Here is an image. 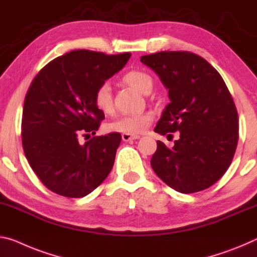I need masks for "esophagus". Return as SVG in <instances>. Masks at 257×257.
<instances>
[{
	"label": "esophagus",
	"mask_w": 257,
	"mask_h": 257,
	"mask_svg": "<svg viewBox=\"0 0 257 257\" xmlns=\"http://www.w3.org/2000/svg\"><path fill=\"white\" fill-rule=\"evenodd\" d=\"M140 136L138 135H132V134H122V141L124 142H130V141H135L138 140Z\"/></svg>",
	"instance_id": "1"
}]
</instances>
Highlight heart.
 Masks as SVG:
<instances>
[{
  "mask_svg": "<svg viewBox=\"0 0 257 257\" xmlns=\"http://www.w3.org/2000/svg\"><path fill=\"white\" fill-rule=\"evenodd\" d=\"M122 81L130 87L135 88L142 93H150L153 88V79L148 72L142 70H133L125 73L122 76ZM93 101L96 107L100 112L108 114L113 109L112 89L108 82H103L97 87ZM153 121V115L151 113L130 114V115H122L114 119L106 124L108 132L122 133V134H141L148 129Z\"/></svg>",
  "mask_w": 257,
  "mask_h": 257,
  "instance_id": "b5f03b06",
  "label": "heart"
}]
</instances>
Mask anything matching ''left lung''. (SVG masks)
Returning <instances> with one entry per match:
<instances>
[{
	"label": "left lung",
	"instance_id": "left-lung-1",
	"mask_svg": "<svg viewBox=\"0 0 257 257\" xmlns=\"http://www.w3.org/2000/svg\"><path fill=\"white\" fill-rule=\"evenodd\" d=\"M160 77L170 103L154 132H180L173 148L157 142L151 166L159 178L181 193L208 189L221 178L238 144V113L219 73L189 51H161L141 57Z\"/></svg>",
	"mask_w": 257,
	"mask_h": 257
}]
</instances>
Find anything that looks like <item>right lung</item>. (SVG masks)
I'll use <instances>...</instances> for the list:
<instances>
[{"mask_svg":"<svg viewBox=\"0 0 257 257\" xmlns=\"http://www.w3.org/2000/svg\"><path fill=\"white\" fill-rule=\"evenodd\" d=\"M130 56L67 52L47 64L28 88L22 121L24 152L52 192L85 197L112 170L120 134L95 136L84 144L79 143V135L98 130L105 115L93 101L96 89L122 70Z\"/></svg>","mask_w":257,"mask_h":257,"instance_id":"1","label":"right lung"}]
</instances>
